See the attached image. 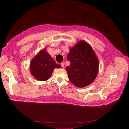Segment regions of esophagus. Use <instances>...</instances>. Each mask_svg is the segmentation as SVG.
I'll return each instance as SVG.
<instances>
[{"mask_svg":"<svg viewBox=\"0 0 129 129\" xmlns=\"http://www.w3.org/2000/svg\"><path fill=\"white\" fill-rule=\"evenodd\" d=\"M61 65L62 67H64V62H62V63H61Z\"/></svg>","mask_w":129,"mask_h":129,"instance_id":"34e87169","label":"esophagus"}]
</instances>
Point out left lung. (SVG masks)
<instances>
[{"mask_svg": "<svg viewBox=\"0 0 129 129\" xmlns=\"http://www.w3.org/2000/svg\"><path fill=\"white\" fill-rule=\"evenodd\" d=\"M70 65L66 67L69 81L74 85L83 88L90 84L98 73L99 61L91 47L80 41L72 47L67 55Z\"/></svg>", "mask_w": 129, "mask_h": 129, "instance_id": "8db88e82", "label": "left lung"}]
</instances>
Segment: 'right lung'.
<instances>
[{"instance_id": "obj_1", "label": "right lung", "mask_w": 129, "mask_h": 129, "mask_svg": "<svg viewBox=\"0 0 129 129\" xmlns=\"http://www.w3.org/2000/svg\"><path fill=\"white\" fill-rule=\"evenodd\" d=\"M61 65L56 63L53 58L44 49L39 53L30 62V70L32 75L38 80H47L51 76L53 69L59 68Z\"/></svg>"}]
</instances>
